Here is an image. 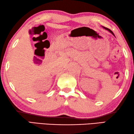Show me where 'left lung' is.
I'll list each match as a JSON object with an SVG mask.
<instances>
[{
    "label": "left lung",
    "mask_w": 134,
    "mask_h": 134,
    "mask_svg": "<svg viewBox=\"0 0 134 134\" xmlns=\"http://www.w3.org/2000/svg\"><path fill=\"white\" fill-rule=\"evenodd\" d=\"M102 27H103V28H104V29H105V30H107V31H109V32H110V33H111V34H113V36L115 37V34H114V33H113V32L112 31H111V30H110V29H109V28H106V27H103V26H102Z\"/></svg>",
    "instance_id": "8db88e82"
}]
</instances>
